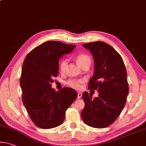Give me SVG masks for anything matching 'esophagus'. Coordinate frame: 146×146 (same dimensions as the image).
I'll return each mask as SVG.
<instances>
[{
    "mask_svg": "<svg viewBox=\"0 0 146 146\" xmlns=\"http://www.w3.org/2000/svg\"><path fill=\"white\" fill-rule=\"evenodd\" d=\"M77 98L78 99H80L81 98V97H82V93L81 92H78V94H77Z\"/></svg>",
    "mask_w": 146,
    "mask_h": 146,
    "instance_id": "34e87169",
    "label": "esophagus"
}]
</instances>
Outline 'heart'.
I'll return each instance as SVG.
<instances>
[{"label": "heart", "instance_id": "b5f03b06", "mask_svg": "<svg viewBox=\"0 0 146 146\" xmlns=\"http://www.w3.org/2000/svg\"><path fill=\"white\" fill-rule=\"evenodd\" d=\"M76 61H77V64L81 68H82L84 66H90V64H91V58H90L88 54H85V53H82V54H79L77 55V57H76ZM67 64H68V60L66 59L62 60L59 64V68L60 71L64 72L65 69H66ZM82 82V80H69L68 82V85L75 89H79L80 88V84Z\"/></svg>", "mask_w": 146, "mask_h": 146}]
</instances>
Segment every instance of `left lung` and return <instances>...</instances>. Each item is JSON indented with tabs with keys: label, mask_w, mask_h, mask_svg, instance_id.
Segmentation results:
<instances>
[{
	"label": "left lung",
	"mask_w": 146,
	"mask_h": 146,
	"mask_svg": "<svg viewBox=\"0 0 146 146\" xmlns=\"http://www.w3.org/2000/svg\"><path fill=\"white\" fill-rule=\"evenodd\" d=\"M93 56L94 72L89 89L98 90L94 99L87 92L82 94L85 106L81 112L84 123L94 128L112 124L123 110L129 93L126 68L121 56L103 41L83 44Z\"/></svg>",
	"instance_id": "1"
}]
</instances>
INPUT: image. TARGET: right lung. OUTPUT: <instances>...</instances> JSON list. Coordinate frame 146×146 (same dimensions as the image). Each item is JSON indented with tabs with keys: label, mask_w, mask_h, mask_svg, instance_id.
I'll return each instance as SVG.
<instances>
[{
	"label": "right lung",
	"mask_w": 146,
	"mask_h": 146,
	"mask_svg": "<svg viewBox=\"0 0 146 146\" xmlns=\"http://www.w3.org/2000/svg\"><path fill=\"white\" fill-rule=\"evenodd\" d=\"M75 45L48 41L34 48L23 65L20 85L23 103L34 123L51 129L63 123L66 111L77 98L75 90L52 88L53 78L58 75L60 58L75 49Z\"/></svg>",
	"instance_id": "obj_1"
}]
</instances>
